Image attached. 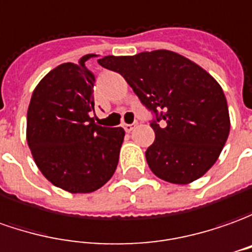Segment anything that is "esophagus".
<instances>
[{"label":"esophagus","instance_id":"1","mask_svg":"<svg viewBox=\"0 0 252 252\" xmlns=\"http://www.w3.org/2000/svg\"><path fill=\"white\" fill-rule=\"evenodd\" d=\"M136 126V123H133V124H124V129H126V132H131L133 128Z\"/></svg>","mask_w":252,"mask_h":252}]
</instances>
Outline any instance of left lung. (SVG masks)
Masks as SVG:
<instances>
[{
	"instance_id": "8db88e82",
	"label": "left lung",
	"mask_w": 252,
	"mask_h": 252,
	"mask_svg": "<svg viewBox=\"0 0 252 252\" xmlns=\"http://www.w3.org/2000/svg\"><path fill=\"white\" fill-rule=\"evenodd\" d=\"M97 63L120 73L153 114L156 139L146 150L153 174L190 184L214 165L230 129L226 97L205 70L182 55L158 49L104 56Z\"/></svg>"
}]
</instances>
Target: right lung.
Instances as JSON below:
<instances>
[{"mask_svg":"<svg viewBox=\"0 0 252 252\" xmlns=\"http://www.w3.org/2000/svg\"><path fill=\"white\" fill-rule=\"evenodd\" d=\"M85 61L63 63L32 92L27 110V143L42 175L70 193H91L114 174L123 128L97 126L95 76Z\"/></svg>","mask_w":252,"mask_h":252,"instance_id":"right-lung-1","label":"right lung"}]
</instances>
